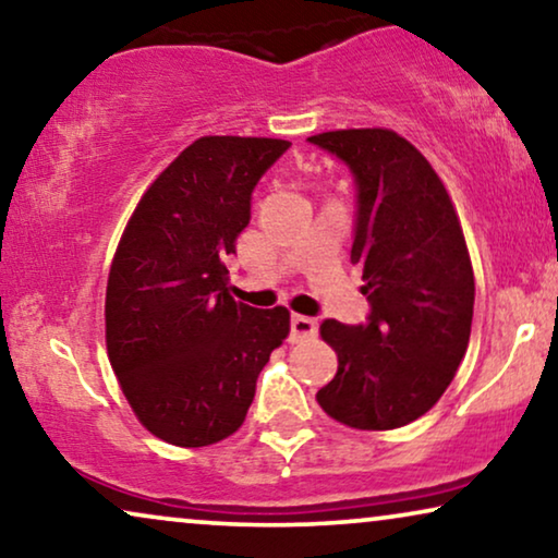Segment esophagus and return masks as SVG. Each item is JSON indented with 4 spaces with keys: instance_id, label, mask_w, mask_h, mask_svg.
Listing matches in <instances>:
<instances>
[{
    "instance_id": "obj_1",
    "label": "esophagus",
    "mask_w": 558,
    "mask_h": 558,
    "mask_svg": "<svg viewBox=\"0 0 558 558\" xmlns=\"http://www.w3.org/2000/svg\"><path fill=\"white\" fill-rule=\"evenodd\" d=\"M317 335V319L304 317V315H292V342L310 340Z\"/></svg>"
}]
</instances>
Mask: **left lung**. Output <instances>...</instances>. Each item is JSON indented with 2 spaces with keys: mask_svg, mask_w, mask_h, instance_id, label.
<instances>
[{
  "mask_svg": "<svg viewBox=\"0 0 558 558\" xmlns=\"http://www.w3.org/2000/svg\"><path fill=\"white\" fill-rule=\"evenodd\" d=\"M310 142L355 174L350 262L363 264L371 302L365 325H319L338 373L317 403L350 429H399L441 399L468 353L475 277L460 216L429 159L393 129H338Z\"/></svg>",
  "mask_w": 558,
  "mask_h": 558,
  "instance_id": "obj_1",
  "label": "left lung"
}]
</instances>
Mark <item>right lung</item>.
<instances>
[{
	"instance_id": "add662e5",
	"label": "right lung",
	"mask_w": 558,
	"mask_h": 558,
	"mask_svg": "<svg viewBox=\"0 0 558 558\" xmlns=\"http://www.w3.org/2000/svg\"><path fill=\"white\" fill-rule=\"evenodd\" d=\"M289 149L266 136H201L144 190L106 284V350L134 416L174 447L241 429L289 310L228 294L226 254L256 182Z\"/></svg>"
}]
</instances>
